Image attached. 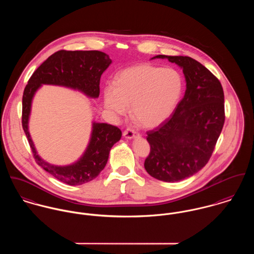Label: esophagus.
I'll return each mask as SVG.
<instances>
[{"mask_svg":"<svg viewBox=\"0 0 254 254\" xmlns=\"http://www.w3.org/2000/svg\"><path fill=\"white\" fill-rule=\"evenodd\" d=\"M137 135H138L137 131H135V130H133V129H131V128H127V129L123 132V136H124L125 138H128V139H132V138L136 137Z\"/></svg>","mask_w":254,"mask_h":254,"instance_id":"obj_1","label":"esophagus"}]
</instances>
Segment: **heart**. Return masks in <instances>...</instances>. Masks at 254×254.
<instances>
[{"instance_id": "1", "label": "heart", "mask_w": 254, "mask_h": 254, "mask_svg": "<svg viewBox=\"0 0 254 254\" xmlns=\"http://www.w3.org/2000/svg\"><path fill=\"white\" fill-rule=\"evenodd\" d=\"M183 91L181 75L173 68L141 64L119 73L115 86L105 88V106L124 115L131 107L133 119L152 128L164 122L176 108Z\"/></svg>"}]
</instances>
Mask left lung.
Segmentation results:
<instances>
[{"instance_id": "1", "label": "left lung", "mask_w": 254, "mask_h": 254, "mask_svg": "<svg viewBox=\"0 0 254 254\" xmlns=\"http://www.w3.org/2000/svg\"><path fill=\"white\" fill-rule=\"evenodd\" d=\"M154 58L181 66L187 89L170 117L146 132L150 150L144 165L157 180L181 181L198 172L212 155L225 122L224 92L217 77L190 57Z\"/></svg>"}]
</instances>
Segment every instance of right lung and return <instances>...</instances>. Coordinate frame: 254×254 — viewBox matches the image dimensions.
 Instances as JSON below:
<instances>
[{
    "mask_svg": "<svg viewBox=\"0 0 254 254\" xmlns=\"http://www.w3.org/2000/svg\"><path fill=\"white\" fill-rule=\"evenodd\" d=\"M111 64L109 56L100 51L61 50L50 56L31 75L22 97V128L37 164L59 181L78 186L92 181L105 168L112 145L121 138V130L108 123H94L90 144L84 155L74 164L55 166L36 153L28 132L32 98L42 84L61 85L77 89L91 98L100 95V80Z\"/></svg>",
    "mask_w": 254,
    "mask_h": 254,
    "instance_id": "right-lung-1",
    "label": "right lung"
}]
</instances>
